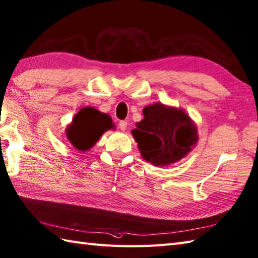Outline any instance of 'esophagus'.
I'll use <instances>...</instances> for the list:
<instances>
[{
	"instance_id": "1",
	"label": "esophagus",
	"mask_w": 258,
	"mask_h": 258,
	"mask_svg": "<svg viewBox=\"0 0 258 258\" xmlns=\"http://www.w3.org/2000/svg\"><path fill=\"white\" fill-rule=\"evenodd\" d=\"M118 126H119L120 131H123V132H124V131L127 128V122H126V120H119Z\"/></svg>"
}]
</instances>
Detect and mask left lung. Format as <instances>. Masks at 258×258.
<instances>
[{
    "label": "left lung",
    "instance_id": "1",
    "mask_svg": "<svg viewBox=\"0 0 258 258\" xmlns=\"http://www.w3.org/2000/svg\"><path fill=\"white\" fill-rule=\"evenodd\" d=\"M143 115L132 135L148 162L156 166L175 163L197 144L196 124L184 110L155 103L144 107Z\"/></svg>",
    "mask_w": 258,
    "mask_h": 258
}]
</instances>
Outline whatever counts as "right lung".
Masks as SVG:
<instances>
[{"label": "right lung", "instance_id": "right-lung-1", "mask_svg": "<svg viewBox=\"0 0 258 258\" xmlns=\"http://www.w3.org/2000/svg\"><path fill=\"white\" fill-rule=\"evenodd\" d=\"M114 127L112 118L107 114L100 113L93 107H84L79 110L66 134L69 142L79 151H87L93 148L107 130Z\"/></svg>", "mask_w": 258, "mask_h": 258}]
</instances>
